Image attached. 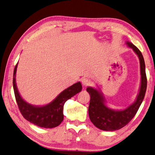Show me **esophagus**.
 Instances as JSON below:
<instances>
[{
    "label": "esophagus",
    "mask_w": 155,
    "mask_h": 155,
    "mask_svg": "<svg viewBox=\"0 0 155 155\" xmlns=\"http://www.w3.org/2000/svg\"><path fill=\"white\" fill-rule=\"evenodd\" d=\"M82 84H83V86H85V87H87V86H89V85H91V81H90V79L89 78H86V77H84V78H82Z\"/></svg>",
    "instance_id": "34e87169"
}]
</instances>
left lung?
<instances>
[{"label": "left lung", "instance_id": "obj_1", "mask_svg": "<svg viewBox=\"0 0 155 155\" xmlns=\"http://www.w3.org/2000/svg\"><path fill=\"white\" fill-rule=\"evenodd\" d=\"M126 45L136 53L140 64L141 83L135 102L123 110H114L106 105L105 97L99 88L95 89L91 87L87 88V91L91 97L88 110L90 120L96 127L103 131L118 130L128 124L136 115L145 96L147 79L144 58L134 45L129 41L126 42Z\"/></svg>", "mask_w": 155, "mask_h": 155}]
</instances>
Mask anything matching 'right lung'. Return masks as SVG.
I'll return each mask as SVG.
<instances>
[{
    "label": "right lung",
    "instance_id": "obj_1",
    "mask_svg": "<svg viewBox=\"0 0 155 155\" xmlns=\"http://www.w3.org/2000/svg\"><path fill=\"white\" fill-rule=\"evenodd\" d=\"M16 64L13 72V85L16 102L19 110L27 120L35 125L43 128H53L60 125L64 119L63 108L67 100L74 96L82 90L81 82L74 85L61 91L52 102L44 106H35L26 102L19 94L16 85L15 75Z\"/></svg>",
    "mask_w": 155,
    "mask_h": 155
}]
</instances>
